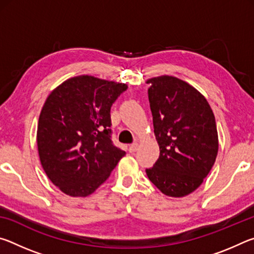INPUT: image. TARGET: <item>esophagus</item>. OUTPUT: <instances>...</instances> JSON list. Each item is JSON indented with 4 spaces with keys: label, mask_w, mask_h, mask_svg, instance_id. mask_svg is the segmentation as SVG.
<instances>
[{
    "label": "esophagus",
    "mask_w": 254,
    "mask_h": 254,
    "mask_svg": "<svg viewBox=\"0 0 254 254\" xmlns=\"http://www.w3.org/2000/svg\"><path fill=\"white\" fill-rule=\"evenodd\" d=\"M136 150H137V143H132L130 147H128V151H130L131 153L135 152Z\"/></svg>",
    "instance_id": "obj_1"
}]
</instances>
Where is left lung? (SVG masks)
<instances>
[{
	"instance_id": "1",
	"label": "left lung",
	"mask_w": 254,
	"mask_h": 254,
	"mask_svg": "<svg viewBox=\"0 0 254 254\" xmlns=\"http://www.w3.org/2000/svg\"><path fill=\"white\" fill-rule=\"evenodd\" d=\"M147 83L160 156L145 173L162 194L184 197L200 186L216 159L214 113L196 88L177 77H154Z\"/></svg>"
}]
</instances>
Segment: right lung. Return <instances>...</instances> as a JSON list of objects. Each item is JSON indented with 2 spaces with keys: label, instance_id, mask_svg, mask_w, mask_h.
<instances>
[{
  "label": "right lung",
  "instance_id": "obj_1",
  "mask_svg": "<svg viewBox=\"0 0 254 254\" xmlns=\"http://www.w3.org/2000/svg\"><path fill=\"white\" fill-rule=\"evenodd\" d=\"M127 86L81 75L49 94L37 131L40 162L66 195H91L110 177L126 151L111 139V106Z\"/></svg>",
  "mask_w": 254,
  "mask_h": 254
}]
</instances>
